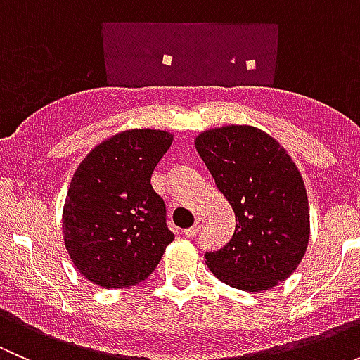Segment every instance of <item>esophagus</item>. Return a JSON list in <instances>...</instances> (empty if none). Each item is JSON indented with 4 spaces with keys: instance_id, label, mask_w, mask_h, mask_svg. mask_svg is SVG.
<instances>
[{
    "instance_id": "esophagus-1",
    "label": "esophagus",
    "mask_w": 360,
    "mask_h": 360,
    "mask_svg": "<svg viewBox=\"0 0 360 360\" xmlns=\"http://www.w3.org/2000/svg\"><path fill=\"white\" fill-rule=\"evenodd\" d=\"M202 226H203V219L202 217H197V221H195L193 226L188 228V230H184V235H186V237H195V235L202 230Z\"/></svg>"
}]
</instances>
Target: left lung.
Returning <instances> with one entry per match:
<instances>
[{
	"mask_svg": "<svg viewBox=\"0 0 360 360\" xmlns=\"http://www.w3.org/2000/svg\"><path fill=\"white\" fill-rule=\"evenodd\" d=\"M195 148L235 212V233L205 254L224 284L257 292L275 288L297 268L310 240L307 188L291 155L252 125L203 130Z\"/></svg>",
	"mask_w": 360,
	"mask_h": 360,
	"instance_id": "left-lung-1",
	"label": "left lung"
}]
</instances>
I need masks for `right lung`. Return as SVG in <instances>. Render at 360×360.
<instances>
[{
	"label": "right lung",
	"instance_id": "obj_1",
	"mask_svg": "<svg viewBox=\"0 0 360 360\" xmlns=\"http://www.w3.org/2000/svg\"><path fill=\"white\" fill-rule=\"evenodd\" d=\"M172 141L167 130H122L97 144L72 174L63 209L64 245L94 285L139 284L174 240L165 203L150 183Z\"/></svg>",
	"mask_w": 360,
	"mask_h": 360
}]
</instances>
